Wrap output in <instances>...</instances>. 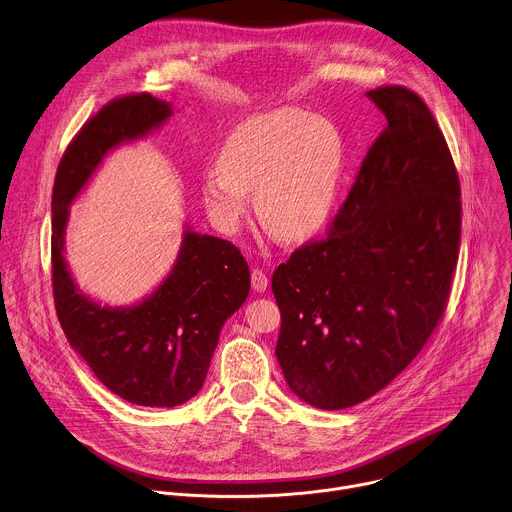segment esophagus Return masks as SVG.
<instances>
[{"mask_svg": "<svg viewBox=\"0 0 512 512\" xmlns=\"http://www.w3.org/2000/svg\"><path fill=\"white\" fill-rule=\"evenodd\" d=\"M251 285H253V289L257 293H261V291H265L269 287V279H267L263 269H253L251 271Z\"/></svg>", "mask_w": 512, "mask_h": 512, "instance_id": "34e87169", "label": "esophagus"}]
</instances>
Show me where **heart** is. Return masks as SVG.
<instances>
[{"label": "heart", "mask_w": 512, "mask_h": 512, "mask_svg": "<svg viewBox=\"0 0 512 512\" xmlns=\"http://www.w3.org/2000/svg\"><path fill=\"white\" fill-rule=\"evenodd\" d=\"M346 168V140L321 116L279 108L241 122L223 142L219 164L203 173V201L225 233H235L249 195L259 223L297 243L333 217Z\"/></svg>", "instance_id": "obj_1"}]
</instances>
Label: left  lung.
<instances>
[{"instance_id": "left-lung-1", "label": "left lung", "mask_w": 512, "mask_h": 512, "mask_svg": "<svg viewBox=\"0 0 512 512\" xmlns=\"http://www.w3.org/2000/svg\"><path fill=\"white\" fill-rule=\"evenodd\" d=\"M366 96L384 132L327 237L271 279L275 356L291 392L319 410L372 398L420 354L458 261L460 183L432 112L404 86Z\"/></svg>"}]
</instances>
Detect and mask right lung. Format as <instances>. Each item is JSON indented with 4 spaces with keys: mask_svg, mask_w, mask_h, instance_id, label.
I'll use <instances>...</instances> for the list:
<instances>
[{
    "mask_svg": "<svg viewBox=\"0 0 512 512\" xmlns=\"http://www.w3.org/2000/svg\"><path fill=\"white\" fill-rule=\"evenodd\" d=\"M173 114L150 94L108 102L64 152L52 195V285L60 325L74 352L122 400L175 408L207 378L225 321L245 303L251 277L241 251L219 237L185 227L177 261L138 303L102 305L72 279L64 251L70 205L106 154L144 138Z\"/></svg>",
    "mask_w": 512,
    "mask_h": 512,
    "instance_id": "add662e5",
    "label": "right lung"
}]
</instances>
